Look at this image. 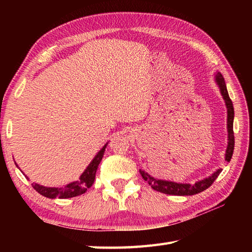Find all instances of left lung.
<instances>
[{"mask_svg":"<svg viewBox=\"0 0 252 252\" xmlns=\"http://www.w3.org/2000/svg\"><path fill=\"white\" fill-rule=\"evenodd\" d=\"M216 82L220 89L221 95L223 96V99L225 101L226 109H227V148L225 152V161L229 162L233 156L234 152V145H235V138H234V131H233V122H234V107L231 98L228 96V92L226 89L225 81L220 72L217 73L216 76ZM222 172V169H218L216 172H213L209 178H206L200 181H197L194 184H186V183H175V182L171 181H164L154 178V176L149 175L144 170H140V173L142 178L145 180L147 183L152 186V189L163 192L167 195H176V196H191L196 195L198 192H201L208 187L212 185L213 182Z\"/></svg>","mask_w":252,"mask_h":252,"instance_id":"obj_1","label":"left lung"}]
</instances>
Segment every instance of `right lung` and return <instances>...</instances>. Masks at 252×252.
Instances as JSON below:
<instances>
[{
    "label": "right lung",
    "instance_id": "obj_1",
    "mask_svg": "<svg viewBox=\"0 0 252 252\" xmlns=\"http://www.w3.org/2000/svg\"><path fill=\"white\" fill-rule=\"evenodd\" d=\"M107 144L108 143H106L104 147L97 153V155L94 157V159L88 165V168L84 170V172L80 175V178L77 181L71 182V183H69L66 186H63V187H45L35 183L32 184V187H33V189L42 196L52 198V199H54V198L66 199V198L77 197L79 195L84 194V192L87 191L94 183L96 171H97L98 164L100 163L101 159H103Z\"/></svg>",
    "mask_w": 252,
    "mask_h": 252
}]
</instances>
